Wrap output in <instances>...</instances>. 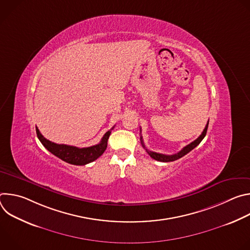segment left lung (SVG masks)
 Returning <instances> with one entry per match:
<instances>
[{"instance_id":"left-lung-1","label":"left lung","mask_w":250,"mask_h":250,"mask_svg":"<svg viewBox=\"0 0 250 250\" xmlns=\"http://www.w3.org/2000/svg\"><path fill=\"white\" fill-rule=\"evenodd\" d=\"M208 124H207L205 129L203 130L202 134H201L196 140H194L193 142H191L190 145L186 146L181 151H179V152L176 153V154H172V155H166V154H161V153L149 151V150L146 147V146H145V144H144V140H142V136H140V141H141L142 146L145 147V149H146V152L150 155L151 158H153V159H155V160H157V161H161V162H170V161H174V160H177V159H179V158L183 157L184 155H186L187 153H189L192 149H194L197 146H199L200 142H201V141L203 140V138L206 136V133H207V130H208Z\"/></svg>"}]
</instances>
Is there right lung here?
<instances>
[{
    "label": "right lung",
    "mask_w": 250,
    "mask_h": 250,
    "mask_svg": "<svg viewBox=\"0 0 250 250\" xmlns=\"http://www.w3.org/2000/svg\"><path fill=\"white\" fill-rule=\"evenodd\" d=\"M35 129H37L38 137L41 140L42 146L49 152H51L58 158L62 159L63 161L70 163V164H73V165H86V164L98 159L104 152V150L106 149V146H108V139L110 137L111 130H112V129H110L109 131H106L104 133V135L103 136V138L100 141V144L90 146V147L79 148L76 146L54 144V142L46 139L41 133V131L38 127H35Z\"/></svg>",
    "instance_id": "obj_1"
}]
</instances>
